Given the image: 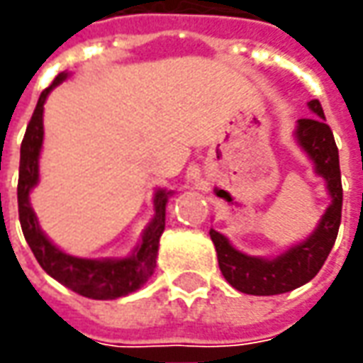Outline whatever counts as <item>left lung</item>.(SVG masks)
I'll return each mask as SVG.
<instances>
[{"instance_id": "8db88e82", "label": "left lung", "mask_w": 363, "mask_h": 363, "mask_svg": "<svg viewBox=\"0 0 363 363\" xmlns=\"http://www.w3.org/2000/svg\"><path fill=\"white\" fill-rule=\"evenodd\" d=\"M308 107L316 117L298 121L296 139L308 157L316 164V172L326 179L332 204L322 216L312 236L296 244L278 258L262 260L238 252L223 234L211 230L214 248L218 254L220 272L228 284L244 294L274 296L290 292L298 286L310 282L326 262L328 254L336 242L337 228L342 220V174L340 157L334 133L326 125L324 109L318 99H312Z\"/></svg>"}]
</instances>
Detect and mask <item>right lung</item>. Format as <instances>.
<instances>
[{
    "instance_id": "add662e5",
    "label": "right lung",
    "mask_w": 363,
    "mask_h": 363,
    "mask_svg": "<svg viewBox=\"0 0 363 363\" xmlns=\"http://www.w3.org/2000/svg\"><path fill=\"white\" fill-rule=\"evenodd\" d=\"M67 73H59L53 83L39 95L37 107L27 125L26 137L21 140V157H19V181H17V208L19 223L31 252L39 266L51 278L71 288L73 292L93 298V300H115L130 292H137L152 276L157 266L159 238L164 230V208L171 192L157 191L155 194V218L143 234V242L129 258L123 260H87L75 258L61 252L41 233L31 204L29 191L39 179V150L43 145V103L49 91L59 85Z\"/></svg>"
}]
</instances>
